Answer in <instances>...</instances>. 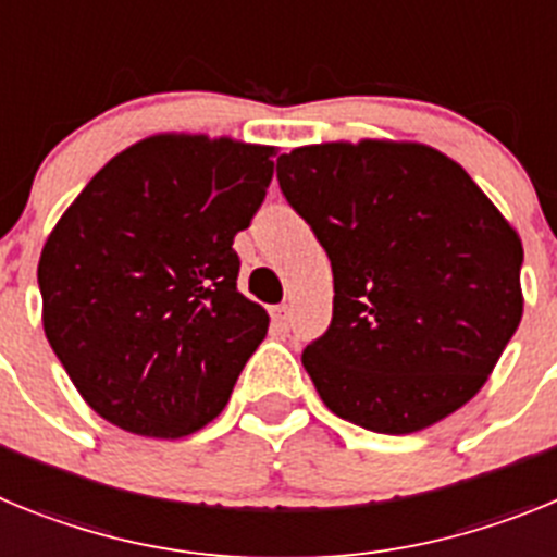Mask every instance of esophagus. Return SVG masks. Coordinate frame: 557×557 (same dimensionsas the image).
<instances>
[{
  "label": "esophagus",
  "mask_w": 557,
  "mask_h": 557,
  "mask_svg": "<svg viewBox=\"0 0 557 557\" xmlns=\"http://www.w3.org/2000/svg\"><path fill=\"white\" fill-rule=\"evenodd\" d=\"M289 321H293V318H289V307H287V304H282V307L273 309V326H275V332H287Z\"/></svg>",
  "instance_id": "1"
}]
</instances>
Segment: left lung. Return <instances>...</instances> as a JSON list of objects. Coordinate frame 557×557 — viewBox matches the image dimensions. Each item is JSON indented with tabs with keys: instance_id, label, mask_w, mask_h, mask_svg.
<instances>
[{
	"instance_id": "8db88e82",
	"label": "left lung",
	"mask_w": 557,
	"mask_h": 557,
	"mask_svg": "<svg viewBox=\"0 0 557 557\" xmlns=\"http://www.w3.org/2000/svg\"><path fill=\"white\" fill-rule=\"evenodd\" d=\"M275 172L332 262V323L301 357L323 405L382 435L460 410L521 321L508 220L424 145L298 147Z\"/></svg>"
}]
</instances>
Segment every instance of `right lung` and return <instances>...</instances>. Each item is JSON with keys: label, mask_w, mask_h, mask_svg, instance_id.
I'll use <instances>...</instances> for the list:
<instances>
[{"label": "right lung", "mask_w": 557, "mask_h": 557, "mask_svg": "<svg viewBox=\"0 0 557 557\" xmlns=\"http://www.w3.org/2000/svg\"><path fill=\"white\" fill-rule=\"evenodd\" d=\"M273 147L152 136L113 156L38 262L44 332L86 405L184 437L223 412L268 334L231 248L268 195Z\"/></svg>", "instance_id": "obj_1"}]
</instances>
